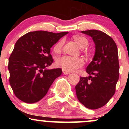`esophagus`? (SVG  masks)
<instances>
[{"label": "esophagus", "instance_id": "34e87169", "mask_svg": "<svg viewBox=\"0 0 129 129\" xmlns=\"http://www.w3.org/2000/svg\"><path fill=\"white\" fill-rule=\"evenodd\" d=\"M62 72L64 75H69V74L70 73V72H69V71H67L66 70H63V69H62Z\"/></svg>", "mask_w": 129, "mask_h": 129}]
</instances>
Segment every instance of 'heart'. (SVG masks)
<instances>
[{
    "label": "heart",
    "instance_id": "obj_1",
    "mask_svg": "<svg viewBox=\"0 0 129 129\" xmlns=\"http://www.w3.org/2000/svg\"><path fill=\"white\" fill-rule=\"evenodd\" d=\"M74 39L79 46V47L82 48L86 47L88 44V40L84 37L76 36L74 37ZM63 44H64L63 39H60L56 43L53 49L54 52L56 53H60L63 47ZM55 63L57 67L61 68L69 72H73L84 66V60L82 57H72V56L65 55L57 57Z\"/></svg>",
    "mask_w": 129,
    "mask_h": 129
}]
</instances>
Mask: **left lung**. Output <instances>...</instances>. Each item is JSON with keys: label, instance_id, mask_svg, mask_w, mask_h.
<instances>
[{"label": "left lung", "instance_id": "obj_1", "mask_svg": "<svg viewBox=\"0 0 129 129\" xmlns=\"http://www.w3.org/2000/svg\"><path fill=\"white\" fill-rule=\"evenodd\" d=\"M81 33L92 38L95 54L86 69L90 76L80 77L75 89L80 103L93 110L106 105L115 93L119 74L118 48L113 39L101 31Z\"/></svg>", "mask_w": 129, "mask_h": 129}]
</instances>
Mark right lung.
Segmentation results:
<instances>
[{
  "mask_svg": "<svg viewBox=\"0 0 129 129\" xmlns=\"http://www.w3.org/2000/svg\"><path fill=\"white\" fill-rule=\"evenodd\" d=\"M69 32L36 31L16 42L9 58L10 85L16 96L26 103H36L48 92L61 69H47L53 62L50 48Z\"/></svg>",
  "mask_w": 129,
  "mask_h": 129,
  "instance_id": "obj_1",
  "label": "right lung"
}]
</instances>
